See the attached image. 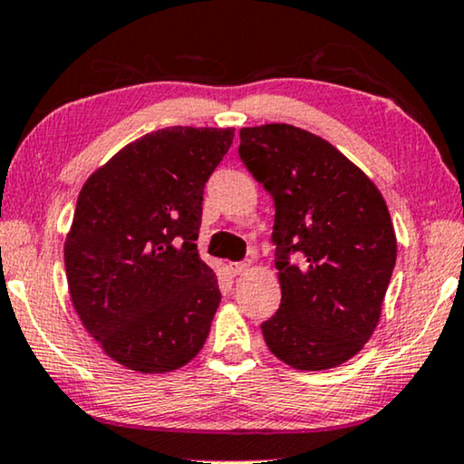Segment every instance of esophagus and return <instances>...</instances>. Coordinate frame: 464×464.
Instances as JSON below:
<instances>
[{
    "instance_id": "obj_1",
    "label": "esophagus",
    "mask_w": 464,
    "mask_h": 464,
    "mask_svg": "<svg viewBox=\"0 0 464 464\" xmlns=\"http://www.w3.org/2000/svg\"><path fill=\"white\" fill-rule=\"evenodd\" d=\"M252 262L250 260H241V262H231V271L233 275H244L247 268H250Z\"/></svg>"
}]
</instances>
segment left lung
Listing matches in <instances>:
<instances>
[{
  "mask_svg": "<svg viewBox=\"0 0 464 464\" xmlns=\"http://www.w3.org/2000/svg\"><path fill=\"white\" fill-rule=\"evenodd\" d=\"M239 140V158L275 199L281 306L260 324L265 342L300 371L350 361L377 327L396 266L385 199L308 130L273 122L241 129Z\"/></svg>",
  "mask_w": 464,
  "mask_h": 464,
  "instance_id": "1",
  "label": "left lung"
}]
</instances>
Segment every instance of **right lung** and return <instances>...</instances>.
Instances as JSON below:
<instances>
[{"mask_svg":"<svg viewBox=\"0 0 464 464\" xmlns=\"http://www.w3.org/2000/svg\"><path fill=\"white\" fill-rule=\"evenodd\" d=\"M235 129L169 127L122 148L82 185L64 265L72 306L103 352L140 372L202 350L220 304L199 258L204 185Z\"/></svg>","mask_w":464,"mask_h":464,"instance_id":"1","label":"right lung"}]
</instances>
